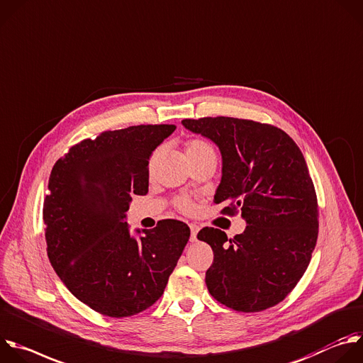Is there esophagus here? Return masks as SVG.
Listing matches in <instances>:
<instances>
[{
    "instance_id": "1",
    "label": "esophagus",
    "mask_w": 363,
    "mask_h": 363,
    "mask_svg": "<svg viewBox=\"0 0 363 363\" xmlns=\"http://www.w3.org/2000/svg\"><path fill=\"white\" fill-rule=\"evenodd\" d=\"M189 228H190V232H191V235H190V240H191V242H196V240H197V233H199L200 228H199L197 225H194V223L189 225Z\"/></svg>"
}]
</instances>
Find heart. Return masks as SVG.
<instances>
[{
    "mask_svg": "<svg viewBox=\"0 0 363 363\" xmlns=\"http://www.w3.org/2000/svg\"><path fill=\"white\" fill-rule=\"evenodd\" d=\"M207 150H213L207 143L201 141V140H191L190 143H187L186 146V155H190V153H200V152H207ZM179 207L183 210V211H191L193 210V203L187 199H183L179 201Z\"/></svg>",
    "mask_w": 363,
    "mask_h": 363,
    "instance_id": "obj_1",
    "label": "heart"
}]
</instances>
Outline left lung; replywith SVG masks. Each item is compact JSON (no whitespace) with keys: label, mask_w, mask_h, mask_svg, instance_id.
I'll list each match as a JSON object with an SVG mask.
<instances>
[{"label":"left lung","mask_w":363,"mask_h":363,"mask_svg":"<svg viewBox=\"0 0 363 363\" xmlns=\"http://www.w3.org/2000/svg\"><path fill=\"white\" fill-rule=\"evenodd\" d=\"M184 128L213 141L222 155L214 203L240 208L246 229L228 239L204 228L210 245L206 272L210 295L239 312L281 302L306 272L318 239V200L305 157L283 130L233 117L183 120Z\"/></svg>","instance_id":"left-lung-1"}]
</instances>
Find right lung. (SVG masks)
<instances>
[{"label": "right lung", "mask_w": 363, "mask_h": 363, "mask_svg": "<svg viewBox=\"0 0 363 363\" xmlns=\"http://www.w3.org/2000/svg\"><path fill=\"white\" fill-rule=\"evenodd\" d=\"M173 124L104 131L54 164L43 219L50 263L68 291L96 312L125 318L150 308L189 242L180 220L130 233L131 196L149 191V160Z\"/></svg>", "instance_id": "obj_1"}]
</instances>
